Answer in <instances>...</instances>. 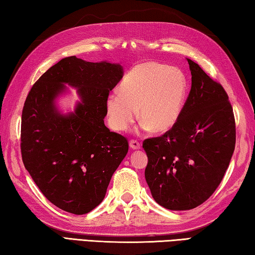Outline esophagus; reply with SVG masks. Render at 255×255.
Masks as SVG:
<instances>
[{
    "instance_id": "obj_1",
    "label": "esophagus",
    "mask_w": 255,
    "mask_h": 255,
    "mask_svg": "<svg viewBox=\"0 0 255 255\" xmlns=\"http://www.w3.org/2000/svg\"><path fill=\"white\" fill-rule=\"evenodd\" d=\"M129 146H131L133 150H138V148H141V144L136 140H131L129 141Z\"/></svg>"
}]
</instances>
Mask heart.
Instances as JSON below:
<instances>
[{
  "mask_svg": "<svg viewBox=\"0 0 255 255\" xmlns=\"http://www.w3.org/2000/svg\"><path fill=\"white\" fill-rule=\"evenodd\" d=\"M187 79L180 69L144 62L129 70L119 92L108 95L105 108L109 124L118 132L138 117L144 129L166 132L179 121L187 95Z\"/></svg>",
  "mask_w": 255,
  "mask_h": 255,
  "instance_id": "obj_1",
  "label": "heart"
}]
</instances>
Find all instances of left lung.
Returning a JSON list of instances; mask_svg holds the SVG:
<instances>
[{"label": "left lung", "mask_w": 255, "mask_h": 255, "mask_svg": "<svg viewBox=\"0 0 255 255\" xmlns=\"http://www.w3.org/2000/svg\"><path fill=\"white\" fill-rule=\"evenodd\" d=\"M192 86L179 121L144 140L145 180L163 208L194 209L218 189L235 147V119L223 86L187 59Z\"/></svg>", "instance_id": "left-lung-1"}]
</instances>
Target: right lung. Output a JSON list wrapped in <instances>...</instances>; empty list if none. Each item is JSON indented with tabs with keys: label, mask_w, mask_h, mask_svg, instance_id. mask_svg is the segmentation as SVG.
Returning <instances> with one entry per match:
<instances>
[{
	"label": "right lung",
	"mask_w": 255,
	"mask_h": 255,
	"mask_svg": "<svg viewBox=\"0 0 255 255\" xmlns=\"http://www.w3.org/2000/svg\"><path fill=\"white\" fill-rule=\"evenodd\" d=\"M123 76L122 66L69 56L47 70L28 92L22 111L23 164L57 208L85 214L102 202L110 180L128 151L127 137L104 126L105 102ZM64 83L78 88L74 114L54 105Z\"/></svg>",
	"instance_id": "add662e5"
}]
</instances>
